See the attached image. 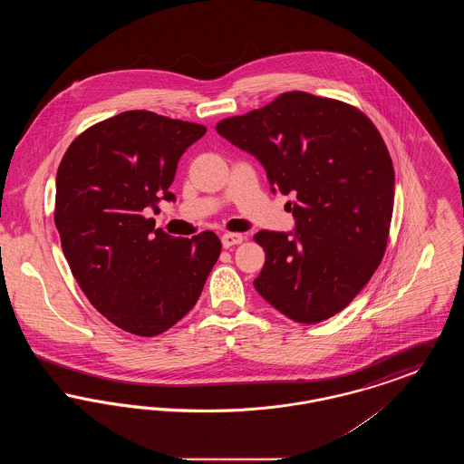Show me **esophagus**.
<instances>
[{"label": "esophagus", "instance_id": "obj_1", "mask_svg": "<svg viewBox=\"0 0 464 464\" xmlns=\"http://www.w3.org/2000/svg\"><path fill=\"white\" fill-rule=\"evenodd\" d=\"M245 240V237L240 233H224L222 235L221 242L224 248H229V246H235L238 243H242Z\"/></svg>", "mask_w": 464, "mask_h": 464}]
</instances>
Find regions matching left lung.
I'll return each mask as SVG.
<instances>
[{"mask_svg":"<svg viewBox=\"0 0 464 464\" xmlns=\"http://www.w3.org/2000/svg\"><path fill=\"white\" fill-rule=\"evenodd\" d=\"M216 130L257 156L273 191L295 197L294 235H254L266 252L256 290L299 324L343 311L381 265L390 237L395 170L374 123L352 104L294 90L224 118Z\"/></svg>","mask_w":464,"mask_h":464,"instance_id":"8db88e82","label":"left lung"}]
</instances>
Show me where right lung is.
Returning a JSON list of instances; mask_svg holds the SVG:
<instances>
[{"label": "right lung", "instance_id": "add662e5", "mask_svg": "<svg viewBox=\"0 0 464 464\" xmlns=\"http://www.w3.org/2000/svg\"><path fill=\"white\" fill-rule=\"evenodd\" d=\"M207 129L153 111L120 112L80 133L57 170L53 221L74 280L121 331L153 337L193 308L221 254L212 231L174 238L146 214Z\"/></svg>", "mask_w": 464, "mask_h": 464}]
</instances>
